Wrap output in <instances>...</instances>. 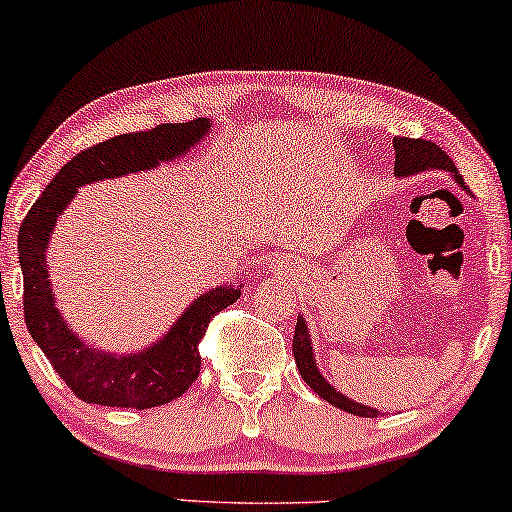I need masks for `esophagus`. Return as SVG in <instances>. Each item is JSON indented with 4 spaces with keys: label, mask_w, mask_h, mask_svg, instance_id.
<instances>
[{
    "label": "esophagus",
    "mask_w": 512,
    "mask_h": 512,
    "mask_svg": "<svg viewBox=\"0 0 512 512\" xmlns=\"http://www.w3.org/2000/svg\"><path fill=\"white\" fill-rule=\"evenodd\" d=\"M272 265V268H275V270H282L284 268V265H279V263H270Z\"/></svg>",
    "instance_id": "obj_1"
}]
</instances>
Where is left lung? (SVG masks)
Segmentation results:
<instances>
[{"label":"left lung","mask_w":512,"mask_h":512,"mask_svg":"<svg viewBox=\"0 0 512 512\" xmlns=\"http://www.w3.org/2000/svg\"><path fill=\"white\" fill-rule=\"evenodd\" d=\"M394 151H396V165H394V174L398 179L403 177H415L419 172H429V170H445L452 174V179L464 188V179L459 177L457 167H454L452 158L440 149L438 144L426 142V139H410V137H396L394 139ZM466 191V188H464ZM293 356H296V366L303 375V380L307 387L328 401L335 408L352 412L356 417H377L380 410L370 408V405L356 403L352 398L340 394L333 384H328L324 375L319 373L317 361H314V352H312V338L310 331H307V321L305 317H298L296 324V335H293Z\"/></svg>","instance_id":"1"}]
</instances>
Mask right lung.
<instances>
[{
  "label": "right lung",
  "mask_w": 512,
  "mask_h": 512,
  "mask_svg": "<svg viewBox=\"0 0 512 512\" xmlns=\"http://www.w3.org/2000/svg\"><path fill=\"white\" fill-rule=\"evenodd\" d=\"M209 118L165 123L90 146L55 174L18 230L23 268L25 324L32 340L81 401L109 408H156L179 398L200 375L198 345L216 312L242 296L240 286H216L200 293L163 338L130 354H111L81 340L55 305L48 272V244L62 212L81 186L137 174L186 156L209 135Z\"/></svg>",
  "instance_id": "right-lung-1"
}]
</instances>
